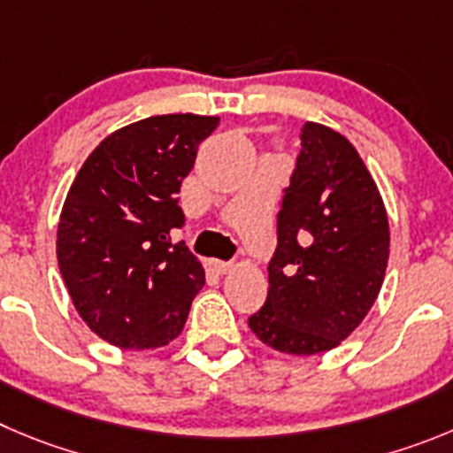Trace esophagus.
Returning a JSON list of instances; mask_svg holds the SVG:
<instances>
[{"label": "esophagus", "instance_id": "1", "mask_svg": "<svg viewBox=\"0 0 453 453\" xmlns=\"http://www.w3.org/2000/svg\"><path fill=\"white\" fill-rule=\"evenodd\" d=\"M205 265L210 270H212V273H217V274L230 273V268H232V264H227V261H219V259H207Z\"/></svg>", "mask_w": 453, "mask_h": 453}]
</instances>
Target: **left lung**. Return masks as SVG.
<instances>
[{"mask_svg":"<svg viewBox=\"0 0 453 453\" xmlns=\"http://www.w3.org/2000/svg\"><path fill=\"white\" fill-rule=\"evenodd\" d=\"M277 239L268 297L248 326L279 353H326L369 315L388 261L387 207L340 131L303 125Z\"/></svg>","mask_w":453,"mask_h":453,"instance_id":"left-lung-1","label":"left lung"}]
</instances>
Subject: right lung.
Here are the masks:
<instances>
[{
    "instance_id": "1",
    "label": "right lung",
    "mask_w": 453,
    "mask_h": 453,
    "mask_svg": "<svg viewBox=\"0 0 453 453\" xmlns=\"http://www.w3.org/2000/svg\"><path fill=\"white\" fill-rule=\"evenodd\" d=\"M217 116L167 113L109 134L71 183L58 223V265L82 322L118 349L180 335L205 270L172 230L180 183Z\"/></svg>"
}]
</instances>
